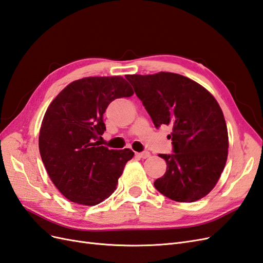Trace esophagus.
<instances>
[{"label": "esophagus", "instance_id": "esophagus-1", "mask_svg": "<svg viewBox=\"0 0 263 263\" xmlns=\"http://www.w3.org/2000/svg\"><path fill=\"white\" fill-rule=\"evenodd\" d=\"M136 155L138 157H140V159H146V157L149 156V152L147 151H144V152H140V153H136Z\"/></svg>", "mask_w": 263, "mask_h": 263}]
</instances>
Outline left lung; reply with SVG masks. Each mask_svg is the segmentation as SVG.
<instances>
[{
    "instance_id": "1",
    "label": "left lung",
    "mask_w": 263,
    "mask_h": 263,
    "mask_svg": "<svg viewBox=\"0 0 263 263\" xmlns=\"http://www.w3.org/2000/svg\"><path fill=\"white\" fill-rule=\"evenodd\" d=\"M155 127L171 126L173 153L160 154L166 172L154 187L167 198L192 202L211 192L228 155V131L218 102L194 80L173 72L126 74Z\"/></svg>"
}]
</instances>
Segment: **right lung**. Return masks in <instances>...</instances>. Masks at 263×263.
<instances>
[{
	"label": "right lung",
	"mask_w": 263,
	"mask_h": 263,
	"mask_svg": "<svg viewBox=\"0 0 263 263\" xmlns=\"http://www.w3.org/2000/svg\"><path fill=\"white\" fill-rule=\"evenodd\" d=\"M124 78L86 77L71 82L52 100L40 131V153L51 182L72 202L92 206L117 189L130 148L109 149L98 140L103 114L115 99L131 97Z\"/></svg>",
	"instance_id": "obj_1"
}]
</instances>
